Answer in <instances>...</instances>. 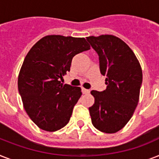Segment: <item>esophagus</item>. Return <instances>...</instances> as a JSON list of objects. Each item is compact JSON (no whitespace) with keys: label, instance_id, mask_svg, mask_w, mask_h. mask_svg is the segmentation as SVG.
I'll return each mask as SVG.
<instances>
[{"label":"esophagus","instance_id":"obj_1","mask_svg":"<svg viewBox=\"0 0 159 159\" xmlns=\"http://www.w3.org/2000/svg\"><path fill=\"white\" fill-rule=\"evenodd\" d=\"M82 93H83V94H87V93H89L90 91H89V90L86 89V88H84V87H82Z\"/></svg>","mask_w":159,"mask_h":159}]
</instances>
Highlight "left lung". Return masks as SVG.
<instances>
[{
	"label": "left lung",
	"mask_w": 159,
	"mask_h": 159,
	"mask_svg": "<svg viewBox=\"0 0 159 159\" xmlns=\"http://www.w3.org/2000/svg\"><path fill=\"white\" fill-rule=\"evenodd\" d=\"M99 55L100 71L106 77L103 92L92 91L93 106L89 107L92 123L107 134L118 132L129 122L139 100L143 73L132 49L111 34L87 37Z\"/></svg>",
	"instance_id": "1"
}]
</instances>
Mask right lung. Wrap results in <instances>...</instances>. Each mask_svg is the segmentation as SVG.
<instances>
[{
  "mask_svg": "<svg viewBox=\"0 0 159 159\" xmlns=\"http://www.w3.org/2000/svg\"><path fill=\"white\" fill-rule=\"evenodd\" d=\"M88 49L84 38L51 34L28 52L19 72L18 89L26 113L39 129L53 132L68 123L82 89L61 81L72 57Z\"/></svg>",
  "mask_w": 159,
  "mask_h": 159,
  "instance_id": "right-lung-1",
  "label": "right lung"
}]
</instances>
